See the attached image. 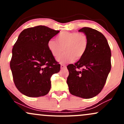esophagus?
I'll return each instance as SVG.
<instances>
[{"mask_svg": "<svg viewBox=\"0 0 124 124\" xmlns=\"http://www.w3.org/2000/svg\"><path fill=\"white\" fill-rule=\"evenodd\" d=\"M66 67V65H64V64H61V69H64V68H65Z\"/></svg>", "mask_w": 124, "mask_h": 124, "instance_id": "obj_1", "label": "esophagus"}]
</instances>
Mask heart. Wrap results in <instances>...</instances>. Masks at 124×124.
<instances>
[{
  "label": "heart",
  "mask_w": 124,
  "mask_h": 124,
  "mask_svg": "<svg viewBox=\"0 0 124 124\" xmlns=\"http://www.w3.org/2000/svg\"><path fill=\"white\" fill-rule=\"evenodd\" d=\"M56 41L50 39L47 43L48 50L54 57L61 63H69L76 59L79 60L84 56L87 49L89 40L83 32L76 31H62L56 37Z\"/></svg>",
  "instance_id": "obj_1"
}]
</instances>
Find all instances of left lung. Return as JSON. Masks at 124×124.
<instances>
[{
    "instance_id": "obj_1",
    "label": "left lung",
    "mask_w": 124,
    "mask_h": 124,
    "mask_svg": "<svg viewBox=\"0 0 124 124\" xmlns=\"http://www.w3.org/2000/svg\"><path fill=\"white\" fill-rule=\"evenodd\" d=\"M79 31L87 36V49L76 63L67 66L69 74L66 82L72 95L90 99L99 94L104 86L111 68V52L101 32L89 27Z\"/></svg>"
}]
</instances>
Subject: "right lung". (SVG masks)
I'll return each mask as SVG.
<instances>
[{
	"instance_id": "add662e5",
	"label": "right lung",
	"mask_w": 124,
	"mask_h": 124,
	"mask_svg": "<svg viewBox=\"0 0 124 124\" xmlns=\"http://www.w3.org/2000/svg\"><path fill=\"white\" fill-rule=\"evenodd\" d=\"M59 31L44 25L24 29L12 49L10 66L16 87L30 97L47 94L51 78L59 72L61 65L48 50V41Z\"/></svg>"
}]
</instances>
